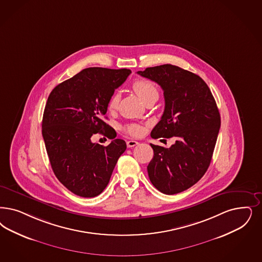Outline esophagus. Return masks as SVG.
Listing matches in <instances>:
<instances>
[{
    "mask_svg": "<svg viewBox=\"0 0 262 262\" xmlns=\"http://www.w3.org/2000/svg\"><path fill=\"white\" fill-rule=\"evenodd\" d=\"M137 144H138V142L136 141V140H128V141H126V146H127L128 148L135 147V146H136Z\"/></svg>",
    "mask_w": 262,
    "mask_h": 262,
    "instance_id": "1",
    "label": "esophagus"
}]
</instances>
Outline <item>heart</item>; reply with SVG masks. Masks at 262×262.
<instances>
[{
  "mask_svg": "<svg viewBox=\"0 0 262 262\" xmlns=\"http://www.w3.org/2000/svg\"><path fill=\"white\" fill-rule=\"evenodd\" d=\"M133 89L136 92V95L141 99L142 101L145 99L152 97V96H158L159 97V91L157 86L153 82L146 80V79H137L133 84ZM120 100V97L118 94H114L111 99L109 100V109H115L117 107L118 103ZM124 132L132 135V136H139L142 133V126L136 123L127 124L124 126Z\"/></svg>",
  "mask_w": 262,
  "mask_h": 262,
  "instance_id": "b5f03b06",
  "label": "heart"
}]
</instances>
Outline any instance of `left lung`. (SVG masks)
<instances>
[{
  "label": "left lung",
  "instance_id": "left-lung-1",
  "mask_svg": "<svg viewBox=\"0 0 262 262\" xmlns=\"http://www.w3.org/2000/svg\"><path fill=\"white\" fill-rule=\"evenodd\" d=\"M137 73L163 90L164 111L151 137L176 140L170 148L151 144L149 178L163 193H179L198 183L211 163L221 126L216 100L201 77L177 66L166 63Z\"/></svg>",
  "mask_w": 262,
  "mask_h": 262
}]
</instances>
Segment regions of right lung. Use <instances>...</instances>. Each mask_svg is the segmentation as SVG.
Returning a JSON list of instances; mask_svg holds the SVG:
<instances>
[{
  "mask_svg": "<svg viewBox=\"0 0 262 262\" xmlns=\"http://www.w3.org/2000/svg\"><path fill=\"white\" fill-rule=\"evenodd\" d=\"M130 70L88 68L57 85L50 93L42 118V137L56 177L74 194L99 195L107 186L126 142L103 117L115 89ZM101 133L114 140L107 146L93 144Z\"/></svg>",
  "mask_w": 262,
  "mask_h": 262,
  "instance_id": "obj_1",
  "label": "right lung"
}]
</instances>
